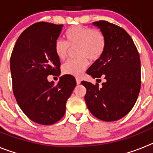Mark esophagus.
Returning <instances> with one entry per match:
<instances>
[{
	"label": "esophagus",
	"mask_w": 153,
	"mask_h": 153,
	"mask_svg": "<svg viewBox=\"0 0 153 153\" xmlns=\"http://www.w3.org/2000/svg\"><path fill=\"white\" fill-rule=\"evenodd\" d=\"M76 84L77 85L80 84V83H81L80 79H79V78H76Z\"/></svg>",
	"instance_id": "obj_1"
}]
</instances>
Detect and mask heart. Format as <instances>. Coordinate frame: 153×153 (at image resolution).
<instances>
[{
    "label": "heart",
    "instance_id": "1",
    "mask_svg": "<svg viewBox=\"0 0 153 153\" xmlns=\"http://www.w3.org/2000/svg\"><path fill=\"white\" fill-rule=\"evenodd\" d=\"M66 42L58 39L55 41L53 50L57 58L63 60L68 55L70 48L77 47L79 59L70 60L62 66V73L65 75L78 76L88 66V58L97 60L102 55L106 46L105 35L100 30L88 27L74 26L65 33Z\"/></svg>",
    "mask_w": 153,
    "mask_h": 153
}]
</instances>
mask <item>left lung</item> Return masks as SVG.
<instances>
[{
    "mask_svg": "<svg viewBox=\"0 0 153 153\" xmlns=\"http://www.w3.org/2000/svg\"><path fill=\"white\" fill-rule=\"evenodd\" d=\"M103 33L106 46L102 56L86 73L93 79L104 77L99 87L82 81L86 87L84 99L90 113L106 122L125 117L134 106L141 86L140 58L131 36L120 27L105 21L93 23Z\"/></svg>",
    "mask_w": 153,
    "mask_h": 153,
    "instance_id": "8db88e82",
    "label": "left lung"
}]
</instances>
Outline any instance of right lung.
Returning a JSON list of instances; mask_svg holds the SVG:
<instances>
[{
    "label": "right lung",
    "instance_id": "add662e5",
    "mask_svg": "<svg viewBox=\"0 0 153 153\" xmlns=\"http://www.w3.org/2000/svg\"><path fill=\"white\" fill-rule=\"evenodd\" d=\"M63 25L38 22L30 26L16 42L10 56L13 91L17 104L30 120L52 125L66 112L74 87L73 76L63 75L57 84L49 75H60V62L53 50Z\"/></svg>",
    "mask_w": 153,
    "mask_h": 153
}]
</instances>
